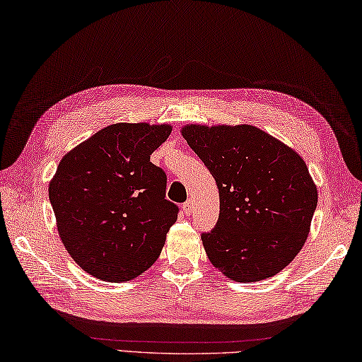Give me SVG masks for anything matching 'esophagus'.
Segmentation results:
<instances>
[{"label":"esophagus","mask_w":362,"mask_h":362,"mask_svg":"<svg viewBox=\"0 0 362 362\" xmlns=\"http://www.w3.org/2000/svg\"><path fill=\"white\" fill-rule=\"evenodd\" d=\"M182 211H184V214H186V216H190L192 211H194V202H192L190 198L182 204Z\"/></svg>","instance_id":"obj_1"}]
</instances>
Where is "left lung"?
I'll use <instances>...</instances> for the list:
<instances>
[{"instance_id": "left-lung-1", "label": "left lung", "mask_w": 362, "mask_h": 362, "mask_svg": "<svg viewBox=\"0 0 362 362\" xmlns=\"http://www.w3.org/2000/svg\"><path fill=\"white\" fill-rule=\"evenodd\" d=\"M181 134L218 187L217 225L202 234L211 264L238 283L276 275L305 245L317 208L305 160L252 124H187Z\"/></svg>"}]
</instances>
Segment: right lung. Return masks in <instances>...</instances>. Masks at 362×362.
<instances>
[{
  "label": "right lung",
  "instance_id": "right-lung-1",
  "mask_svg": "<svg viewBox=\"0 0 362 362\" xmlns=\"http://www.w3.org/2000/svg\"><path fill=\"white\" fill-rule=\"evenodd\" d=\"M170 132V124H109L59 162L49 202L64 247L87 274L128 281L159 257L180 209L165 200V172L150 154Z\"/></svg>",
  "mask_w": 362,
  "mask_h": 362
}]
</instances>
